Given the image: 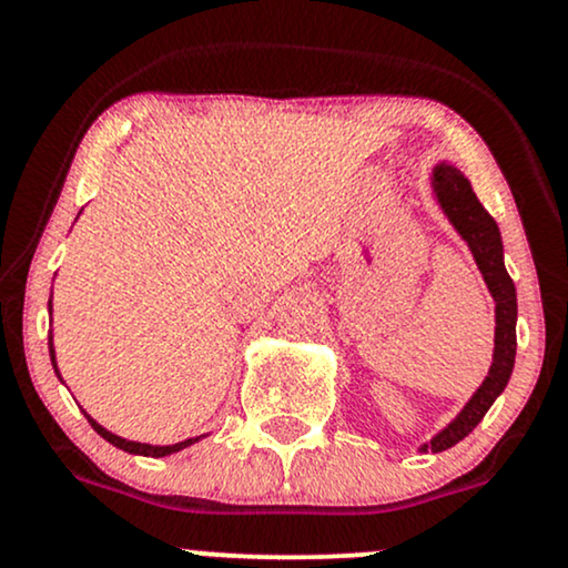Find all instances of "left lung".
<instances>
[{"label": "left lung", "mask_w": 568, "mask_h": 568, "mask_svg": "<svg viewBox=\"0 0 568 568\" xmlns=\"http://www.w3.org/2000/svg\"><path fill=\"white\" fill-rule=\"evenodd\" d=\"M429 181H433V194L435 200H438L443 216L452 221L456 234H459L467 243V247H470L475 264H478L480 275H484L486 288L494 298V317H497V328H494V357L484 384L475 389L470 400L465 403V408H462L438 435H433V440L422 443L419 446L422 454H438L456 446L459 440H465L467 435L478 427V422L484 419L486 410L491 408V403L505 393L515 366V321H518V298H515V285L505 270V247H501L497 221L488 216L486 207L480 205L478 197H475L465 173L456 165H452V162H438V165L433 168Z\"/></svg>", "instance_id": "left-lung-1"}]
</instances>
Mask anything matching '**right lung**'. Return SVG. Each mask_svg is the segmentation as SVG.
Instances as JSON below:
<instances>
[{"label": "right lung", "instance_id": "1", "mask_svg": "<svg viewBox=\"0 0 568 568\" xmlns=\"http://www.w3.org/2000/svg\"><path fill=\"white\" fill-rule=\"evenodd\" d=\"M48 306H50V312H53V298H50L48 302ZM48 344H50V361H53V368H55V374H58V379H61V371H58V363H55V347H53V334L48 336ZM63 382V379H61ZM88 416V422H90V427L95 429L98 435H101L103 440H109L112 443V446H116V448H122V452H128V454H139V456H168V454H175V452H181V448H186V446H192V443H197L200 438H205V435H197V438H186V440H181V443H173V446H152V443H139V440H125V438H120V435H114V433H109L106 427H101L98 425V422L93 419V416L90 414H84Z\"/></svg>", "mask_w": 568, "mask_h": 568}]
</instances>
